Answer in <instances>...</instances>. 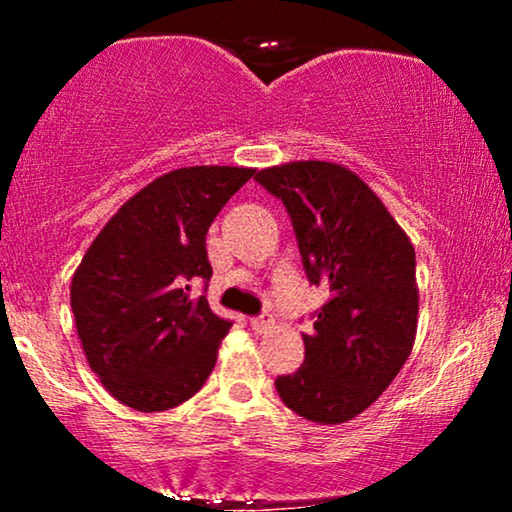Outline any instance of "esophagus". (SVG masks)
<instances>
[{
	"mask_svg": "<svg viewBox=\"0 0 512 512\" xmlns=\"http://www.w3.org/2000/svg\"><path fill=\"white\" fill-rule=\"evenodd\" d=\"M250 327H252V330H255L257 334H267V332L274 327V315H272V313H262L260 317H252Z\"/></svg>",
	"mask_w": 512,
	"mask_h": 512,
	"instance_id": "esophagus-1",
	"label": "esophagus"
}]
</instances>
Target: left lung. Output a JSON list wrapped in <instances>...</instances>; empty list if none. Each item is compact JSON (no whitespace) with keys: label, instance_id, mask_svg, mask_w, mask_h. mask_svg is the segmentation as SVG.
Masks as SVG:
<instances>
[{"label":"left lung","instance_id":"8db88e82","mask_svg":"<svg viewBox=\"0 0 512 512\" xmlns=\"http://www.w3.org/2000/svg\"><path fill=\"white\" fill-rule=\"evenodd\" d=\"M284 202L310 284L327 286L305 361L276 378L281 402L322 426L366 411L402 370L416 339L414 245L354 170L291 161L255 175Z\"/></svg>","mask_w":512,"mask_h":512}]
</instances>
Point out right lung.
Listing matches in <instances>:
<instances>
[{
  "label": "right lung",
  "instance_id": "1",
  "mask_svg": "<svg viewBox=\"0 0 512 512\" xmlns=\"http://www.w3.org/2000/svg\"><path fill=\"white\" fill-rule=\"evenodd\" d=\"M255 168L170 170L129 197L72 276L81 349L105 390L137 411H166L202 390L231 322L192 298L211 279L207 231Z\"/></svg>",
  "mask_w": 512,
  "mask_h": 512
}]
</instances>
